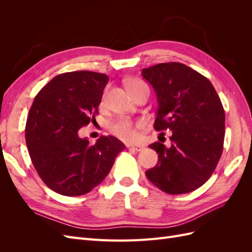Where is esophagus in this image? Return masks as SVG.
<instances>
[{"label": "esophagus", "mask_w": 252, "mask_h": 252, "mask_svg": "<svg viewBox=\"0 0 252 252\" xmlns=\"http://www.w3.org/2000/svg\"><path fill=\"white\" fill-rule=\"evenodd\" d=\"M128 148H131L135 151H142L144 149V146H142V145H127Z\"/></svg>", "instance_id": "esophagus-1"}]
</instances>
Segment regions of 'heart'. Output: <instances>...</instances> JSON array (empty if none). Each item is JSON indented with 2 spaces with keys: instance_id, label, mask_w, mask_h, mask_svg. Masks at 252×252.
Returning a JSON list of instances; mask_svg holds the SVG:
<instances>
[{
  "instance_id": "obj_1",
  "label": "heart",
  "mask_w": 252,
  "mask_h": 252,
  "mask_svg": "<svg viewBox=\"0 0 252 252\" xmlns=\"http://www.w3.org/2000/svg\"><path fill=\"white\" fill-rule=\"evenodd\" d=\"M143 86H146V84L136 79L128 83L129 90L138 89ZM140 128H142V124H134L133 122L127 119H122L111 125L112 132L126 142H133L138 139Z\"/></svg>"
}]
</instances>
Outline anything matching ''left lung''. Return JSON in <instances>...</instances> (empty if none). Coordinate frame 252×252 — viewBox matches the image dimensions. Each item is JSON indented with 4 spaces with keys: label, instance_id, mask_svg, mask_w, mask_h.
<instances>
[{
    "label": "left lung",
    "instance_id": "left-lung-1",
    "mask_svg": "<svg viewBox=\"0 0 252 252\" xmlns=\"http://www.w3.org/2000/svg\"><path fill=\"white\" fill-rule=\"evenodd\" d=\"M142 77L157 94L155 129L171 130L169 147L159 142L149 145L158 159L146 177L166 193L193 191L208 181L222 156L223 105L210 81L182 63L144 68Z\"/></svg>",
    "mask_w": 252,
    "mask_h": 252
}]
</instances>
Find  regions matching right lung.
I'll use <instances>...</instances> for the list:
<instances>
[{"instance_id": "1", "label": "right lung", "mask_w": 252, "mask_h": 252, "mask_svg": "<svg viewBox=\"0 0 252 252\" xmlns=\"http://www.w3.org/2000/svg\"><path fill=\"white\" fill-rule=\"evenodd\" d=\"M109 78L93 71L57 75L36 94L25 128L28 152L36 172L62 195H83L107 177L125 145L102 135L90 145L81 129L95 120Z\"/></svg>"}]
</instances>
